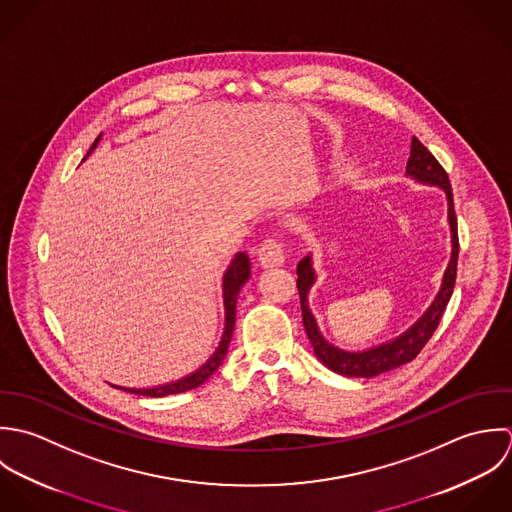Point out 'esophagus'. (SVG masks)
<instances>
[{
	"mask_svg": "<svg viewBox=\"0 0 512 512\" xmlns=\"http://www.w3.org/2000/svg\"><path fill=\"white\" fill-rule=\"evenodd\" d=\"M285 261V251L281 247V243L277 239H267L263 241L261 249H259V263L261 267L269 269V267H279Z\"/></svg>",
	"mask_w": 512,
	"mask_h": 512,
	"instance_id": "esophagus-1",
	"label": "esophagus"
}]
</instances>
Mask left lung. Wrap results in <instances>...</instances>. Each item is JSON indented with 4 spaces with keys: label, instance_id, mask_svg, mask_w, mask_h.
I'll use <instances>...</instances> for the list:
<instances>
[{
    "label": "left lung",
    "instance_id": "8db88e82",
    "mask_svg": "<svg viewBox=\"0 0 512 512\" xmlns=\"http://www.w3.org/2000/svg\"><path fill=\"white\" fill-rule=\"evenodd\" d=\"M406 176L419 184L427 186H437L445 192L447 198V221L451 229V259L449 265L443 273L441 289L437 297L429 308L409 326L406 332L400 336L382 342L378 346H372L368 350L360 352H350L342 350L334 344H330L308 307V293L312 285L316 283V273L312 267V255H307L305 259L299 261L297 265V287H299V297H301V310H303V324L307 330L308 340L312 344L314 356L332 372L346 376V378H374L384 372H390L394 368H400L404 364L411 362L421 348L427 344L431 334L435 332L443 310L447 307L453 287H455V277H457V257H459V239H457V217L453 209V194H451V184L447 178V172L441 168V164L435 160V156L413 136L411 138V150H409L408 166H406Z\"/></svg>",
    "mask_w": 512,
    "mask_h": 512
}]
</instances>
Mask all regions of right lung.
I'll return each instance as SVG.
<instances>
[{"instance_id":"add662e5","label":"right lung","mask_w":512,"mask_h":512,"mask_svg":"<svg viewBox=\"0 0 512 512\" xmlns=\"http://www.w3.org/2000/svg\"><path fill=\"white\" fill-rule=\"evenodd\" d=\"M101 140V134L99 138L95 140V144L91 146L89 154L97 148ZM85 156V160H87ZM251 277V263H249V257L247 253L239 251L225 275H223V307H225V326H223V334H221V340H219V346L215 348V352L209 356V360L205 362L204 366H200L196 372L176 380V382H168V384H162V386H154V388H124V386H116V384H110L112 388H118V390H124V392H130V394H136V396H148V398H164V396H172V394H182V392H188V390H194L198 386H202L204 382H207L215 370L221 366V362L225 360V354H227V348H229V342H231V336H233V326H235V305H237V297H239V291L241 287L249 281Z\"/></svg>"}]
</instances>
